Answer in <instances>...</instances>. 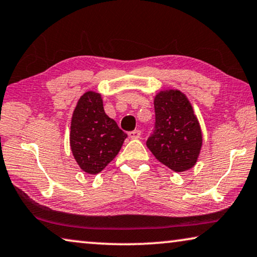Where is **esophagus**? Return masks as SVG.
Wrapping results in <instances>:
<instances>
[{"mask_svg":"<svg viewBox=\"0 0 257 257\" xmlns=\"http://www.w3.org/2000/svg\"><path fill=\"white\" fill-rule=\"evenodd\" d=\"M140 136H141L140 130H135V131H131L128 133V137L131 138V139H139Z\"/></svg>","mask_w":257,"mask_h":257,"instance_id":"1","label":"esophagus"}]
</instances>
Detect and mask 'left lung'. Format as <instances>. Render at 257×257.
Returning <instances> with one entry per match:
<instances>
[{
  "label": "left lung",
  "mask_w": 257,
  "mask_h": 257,
  "mask_svg": "<svg viewBox=\"0 0 257 257\" xmlns=\"http://www.w3.org/2000/svg\"><path fill=\"white\" fill-rule=\"evenodd\" d=\"M155 130L147 147L160 162L181 173L196 165L203 145L199 121L187 96L176 89L154 97Z\"/></svg>",
  "instance_id": "1"
}]
</instances>
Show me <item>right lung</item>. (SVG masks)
I'll use <instances>...</instances> for the list:
<instances>
[{
    "label": "right lung",
    "instance_id": "1",
    "mask_svg": "<svg viewBox=\"0 0 257 257\" xmlns=\"http://www.w3.org/2000/svg\"><path fill=\"white\" fill-rule=\"evenodd\" d=\"M125 132L104 112L101 94L81 96L70 121L69 144L77 165L87 174L101 173L119 153Z\"/></svg>",
    "mask_w": 257,
    "mask_h": 257
}]
</instances>
